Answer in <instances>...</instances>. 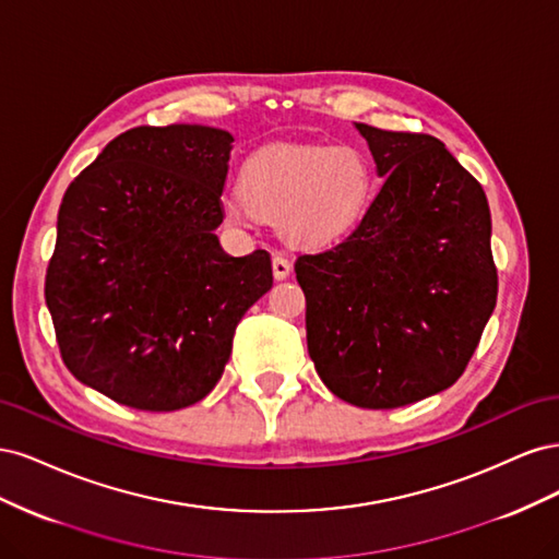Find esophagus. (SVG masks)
I'll list each match as a JSON object with an SVG mask.
<instances>
[{"mask_svg": "<svg viewBox=\"0 0 559 559\" xmlns=\"http://www.w3.org/2000/svg\"><path fill=\"white\" fill-rule=\"evenodd\" d=\"M292 275V263H289V259H284L282 253H275L273 257V277L277 280V282H282V280H286Z\"/></svg>", "mask_w": 559, "mask_h": 559, "instance_id": "34e87169", "label": "esophagus"}]
</instances>
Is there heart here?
<instances>
[{"label":"heart","mask_w":559,"mask_h":559,"mask_svg":"<svg viewBox=\"0 0 559 559\" xmlns=\"http://www.w3.org/2000/svg\"><path fill=\"white\" fill-rule=\"evenodd\" d=\"M376 170L354 144H267L245 160L240 191L224 193L226 222H275L280 238L298 249L345 240L373 202Z\"/></svg>","instance_id":"heart-1"}]
</instances>
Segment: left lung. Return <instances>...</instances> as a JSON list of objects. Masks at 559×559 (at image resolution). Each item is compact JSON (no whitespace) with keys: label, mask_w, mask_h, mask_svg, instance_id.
Listing matches in <instances>:
<instances>
[{"label":"left lung","mask_w":559,"mask_h":559,"mask_svg":"<svg viewBox=\"0 0 559 559\" xmlns=\"http://www.w3.org/2000/svg\"><path fill=\"white\" fill-rule=\"evenodd\" d=\"M386 177L345 242L306 253L308 352L331 392L370 411L452 386L497 306L483 186L431 134L354 123Z\"/></svg>","instance_id":"obj_1"}]
</instances>
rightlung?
<instances>
[{"instance_id": "add662e5", "label": "right lung", "mask_w": 559, "mask_h": 559, "mask_svg": "<svg viewBox=\"0 0 559 559\" xmlns=\"http://www.w3.org/2000/svg\"><path fill=\"white\" fill-rule=\"evenodd\" d=\"M233 134L142 126L111 140L67 189L46 306L70 373L128 408L205 399L235 326L273 286L267 251L218 245Z\"/></svg>"}]
</instances>
